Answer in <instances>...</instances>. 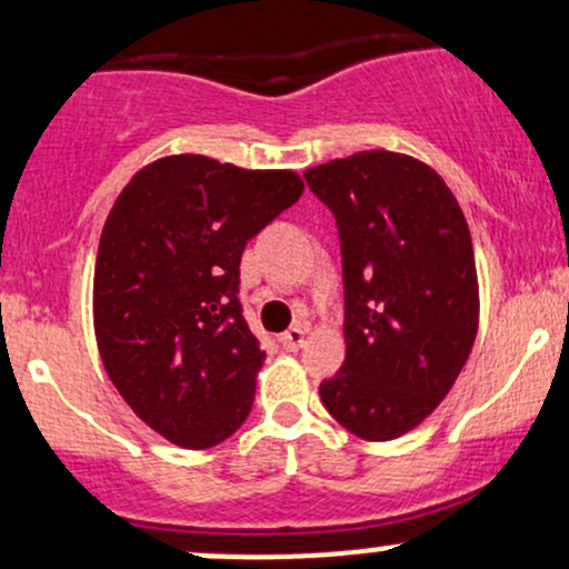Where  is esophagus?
Segmentation results:
<instances>
[{
  "instance_id": "esophagus-1",
  "label": "esophagus",
  "mask_w": 569,
  "mask_h": 569,
  "mask_svg": "<svg viewBox=\"0 0 569 569\" xmlns=\"http://www.w3.org/2000/svg\"><path fill=\"white\" fill-rule=\"evenodd\" d=\"M305 335H308V329L305 327H291L289 332H283L278 337L280 346L286 348V351H299V348L305 346Z\"/></svg>"
}]
</instances>
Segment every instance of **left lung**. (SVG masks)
Returning a JSON list of instances; mask_svg holds the SVG:
<instances>
[{"label":"left lung","mask_w":569,"mask_h":569,"mask_svg":"<svg viewBox=\"0 0 569 569\" xmlns=\"http://www.w3.org/2000/svg\"><path fill=\"white\" fill-rule=\"evenodd\" d=\"M305 180L337 221L346 283V361L321 402L361 440H395L446 399L476 342L470 229L413 156L361 151Z\"/></svg>","instance_id":"1"}]
</instances>
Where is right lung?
Returning <instances> with one entry per match:
<instances>
[{
    "label": "right lung",
    "mask_w": 569,
    "mask_h": 569,
    "mask_svg": "<svg viewBox=\"0 0 569 569\" xmlns=\"http://www.w3.org/2000/svg\"><path fill=\"white\" fill-rule=\"evenodd\" d=\"M291 170L164 156L118 193L93 270V332L118 395L183 448L251 413L264 351L240 305L248 240L302 197Z\"/></svg>",
    "instance_id": "right-lung-1"
}]
</instances>
